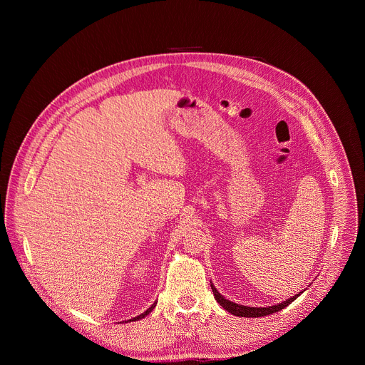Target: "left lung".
Returning a JSON list of instances; mask_svg holds the SVG:
<instances>
[{"instance_id": "left-lung-1", "label": "left lung", "mask_w": 365, "mask_h": 365, "mask_svg": "<svg viewBox=\"0 0 365 365\" xmlns=\"http://www.w3.org/2000/svg\"><path fill=\"white\" fill-rule=\"evenodd\" d=\"M211 289L214 292V296H215V300L227 310L230 312V314L235 315V317H241V318H259V317H267V315H272V314H276V312L284 309L286 306H289L293 300H296L300 293H303L304 290H302L300 293L292 296L290 299L282 302V303H277V304H273V306H266V307H251V306H244V304H238V303H234L228 299H225L218 290L217 287L211 283Z\"/></svg>"}]
</instances>
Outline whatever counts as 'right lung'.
Returning <instances> with one entry per match:
<instances>
[{
    "label": "right lung",
    "mask_w": 365,
    "mask_h": 365,
    "mask_svg": "<svg viewBox=\"0 0 365 365\" xmlns=\"http://www.w3.org/2000/svg\"><path fill=\"white\" fill-rule=\"evenodd\" d=\"M155 303H158V302H154V303H153V304H151V306H150V307H148V309H147L145 312H143V314H141V315H138V317H135V318H131V319H130V322H131V321H138V319H143L144 317H147V315L150 314V312H151V310L154 309ZM127 322H128V321H127Z\"/></svg>",
    "instance_id": "add662e5"
}]
</instances>
